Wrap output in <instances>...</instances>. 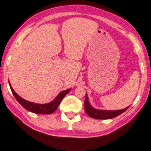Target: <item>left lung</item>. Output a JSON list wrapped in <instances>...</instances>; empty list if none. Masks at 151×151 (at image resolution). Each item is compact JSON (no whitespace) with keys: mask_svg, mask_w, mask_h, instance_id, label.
<instances>
[{"mask_svg":"<svg viewBox=\"0 0 151 151\" xmlns=\"http://www.w3.org/2000/svg\"><path fill=\"white\" fill-rule=\"evenodd\" d=\"M85 110L86 114L91 118L95 119H109L119 116L122 113H124L129 107L119 110H100V109H96L93 107H92L90 104L89 100L87 94L86 95V99H85Z\"/></svg>","mask_w":151,"mask_h":151,"instance_id":"8db88e82","label":"left lung"}]
</instances>
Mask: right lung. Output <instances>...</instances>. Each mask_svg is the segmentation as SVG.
I'll use <instances>...</instances> for the list:
<instances>
[{"label": "right lung", "instance_id": "add662e5", "mask_svg": "<svg viewBox=\"0 0 151 151\" xmlns=\"http://www.w3.org/2000/svg\"><path fill=\"white\" fill-rule=\"evenodd\" d=\"M9 86H10V89L12 94H13L14 97H15V99L17 100V102H19L21 105L22 106L24 109L27 110L32 111L33 113H36V114H52L53 112H54L56 110L58 105H59L60 102H61V100H63V98L65 96V95H67L70 89H67L65 90H63L58 95L56 96V98L54 100L51 101V102L47 104H37L35 102H31L29 101H27L24 99L22 98L21 97H19L17 93L14 91V90L12 89L11 85H10V81H9Z\"/></svg>", "mask_w": 151, "mask_h": 151}]
</instances>
